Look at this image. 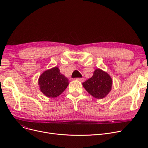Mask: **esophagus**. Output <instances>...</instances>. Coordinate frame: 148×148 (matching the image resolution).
I'll return each mask as SVG.
<instances>
[{
    "label": "esophagus",
    "instance_id": "esophagus-1",
    "mask_svg": "<svg viewBox=\"0 0 148 148\" xmlns=\"http://www.w3.org/2000/svg\"><path fill=\"white\" fill-rule=\"evenodd\" d=\"M76 80H79V81H80V82H83L84 81V78H77V79H76Z\"/></svg>",
    "mask_w": 148,
    "mask_h": 148
}]
</instances>
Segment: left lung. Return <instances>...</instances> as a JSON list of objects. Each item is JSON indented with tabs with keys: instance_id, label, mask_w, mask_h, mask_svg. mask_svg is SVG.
I'll return each mask as SVG.
<instances>
[{
	"instance_id": "obj_1",
	"label": "left lung",
	"mask_w": 148,
	"mask_h": 148,
	"mask_svg": "<svg viewBox=\"0 0 148 148\" xmlns=\"http://www.w3.org/2000/svg\"><path fill=\"white\" fill-rule=\"evenodd\" d=\"M112 79L107 72L96 69L91 78L83 83L84 88L97 99L105 98L112 90Z\"/></svg>"
}]
</instances>
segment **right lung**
Instances as JSON below:
<instances>
[{
  "label": "right lung",
  "mask_w": 148,
  "mask_h": 148,
  "mask_svg": "<svg viewBox=\"0 0 148 148\" xmlns=\"http://www.w3.org/2000/svg\"><path fill=\"white\" fill-rule=\"evenodd\" d=\"M69 84L68 78L55 66L44 71L38 79L40 91L47 97L56 98L63 92Z\"/></svg>",
  "instance_id": "right-lung-1"
}]
</instances>
